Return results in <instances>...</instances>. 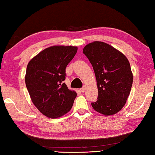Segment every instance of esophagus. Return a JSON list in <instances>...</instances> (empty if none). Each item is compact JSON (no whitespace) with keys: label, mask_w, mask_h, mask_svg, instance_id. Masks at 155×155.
Returning a JSON list of instances; mask_svg holds the SVG:
<instances>
[{"label":"esophagus","mask_w":155,"mask_h":155,"mask_svg":"<svg viewBox=\"0 0 155 155\" xmlns=\"http://www.w3.org/2000/svg\"><path fill=\"white\" fill-rule=\"evenodd\" d=\"M80 90H81V91H82V92H84V91H85V87H83L82 88H81Z\"/></svg>","instance_id":"1"}]
</instances>
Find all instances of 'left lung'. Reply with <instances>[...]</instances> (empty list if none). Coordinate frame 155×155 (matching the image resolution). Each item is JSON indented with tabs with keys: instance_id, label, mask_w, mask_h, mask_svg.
Segmentation results:
<instances>
[{
	"instance_id": "8db88e82",
	"label": "left lung",
	"mask_w": 155,
	"mask_h": 155,
	"mask_svg": "<svg viewBox=\"0 0 155 155\" xmlns=\"http://www.w3.org/2000/svg\"><path fill=\"white\" fill-rule=\"evenodd\" d=\"M92 65L98 96L93 109L105 115L117 114L127 103L133 84V73L128 59L109 44L95 41L83 50Z\"/></svg>"
}]
</instances>
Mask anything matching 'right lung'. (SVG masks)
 <instances>
[{
    "mask_svg": "<svg viewBox=\"0 0 155 155\" xmlns=\"http://www.w3.org/2000/svg\"><path fill=\"white\" fill-rule=\"evenodd\" d=\"M77 46H52L28 62L25 83L34 105L43 115L57 118L70 111L77 97L65 83V68L77 52Z\"/></svg>",
    "mask_w": 155,
    "mask_h": 155,
    "instance_id": "obj_1",
    "label": "right lung"
}]
</instances>
